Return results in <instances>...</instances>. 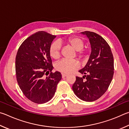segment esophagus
<instances>
[{"mask_svg": "<svg viewBox=\"0 0 129 129\" xmlns=\"http://www.w3.org/2000/svg\"><path fill=\"white\" fill-rule=\"evenodd\" d=\"M67 76V74H62V76L63 78H64L65 77H66V76Z\"/></svg>", "mask_w": 129, "mask_h": 129, "instance_id": "obj_1", "label": "esophagus"}]
</instances>
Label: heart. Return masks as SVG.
Listing matches in <instances>:
<instances>
[{"label":"heart","instance_id":"heart-1","mask_svg":"<svg viewBox=\"0 0 129 129\" xmlns=\"http://www.w3.org/2000/svg\"><path fill=\"white\" fill-rule=\"evenodd\" d=\"M66 43L76 51V55L79 58H84L87 56V51L83 50L84 42L79 37H73L66 40ZM49 54L53 59H58L60 55V44L58 41L52 43L49 49ZM79 67V63L75 59H62L56 62L55 68L56 70L62 73L70 74L73 73Z\"/></svg>","mask_w":129,"mask_h":129}]
</instances>
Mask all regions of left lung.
I'll list each match as a JSON object with an SVG mask.
<instances>
[{
  "label": "left lung",
  "instance_id": "8db88e82",
  "mask_svg": "<svg viewBox=\"0 0 129 129\" xmlns=\"http://www.w3.org/2000/svg\"><path fill=\"white\" fill-rule=\"evenodd\" d=\"M88 38L91 53L87 63L79 72L73 85L76 96L85 101H93L107 91L114 74V59L109 45L100 35L89 31L81 32ZM85 77L86 80H83Z\"/></svg>",
  "mask_w": 129,
  "mask_h": 129
}]
</instances>
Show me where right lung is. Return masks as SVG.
Returning <instances> with one entry per match:
<instances>
[{
	"instance_id": "obj_1",
	"label": "right lung",
	"mask_w": 129,
	"mask_h": 129,
	"mask_svg": "<svg viewBox=\"0 0 129 129\" xmlns=\"http://www.w3.org/2000/svg\"><path fill=\"white\" fill-rule=\"evenodd\" d=\"M55 37L38 31L27 38L17 51L15 68L18 84L24 95L33 103L44 104L50 100L62 79L59 72H51L54 67L49 49ZM47 73L50 74L45 78Z\"/></svg>"
}]
</instances>
